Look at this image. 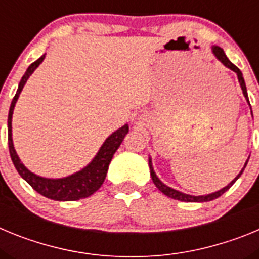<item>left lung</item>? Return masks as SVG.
Masks as SVG:
<instances>
[{"mask_svg":"<svg viewBox=\"0 0 259 259\" xmlns=\"http://www.w3.org/2000/svg\"><path fill=\"white\" fill-rule=\"evenodd\" d=\"M212 52H214V54L217 56V58L219 59V61L223 63L226 67L231 68L232 71H235L237 74V77H239V81H240V85H241V89H242V93H244V96L246 97V100H248V92H246V85H245V81H244V77H242V74H241V71L239 70V68L236 67V66L233 65L232 62L230 61V59L226 57V54H224L223 49L219 47H214L212 48ZM249 101V100H248ZM246 163H248V161H246ZM245 163V166H246ZM245 166H244V168H245ZM149 167H150V176H152V180L153 183L155 184V187H157L159 191L162 192L163 194H166L167 197H171L174 198V200H179V201H184V202H207V201H211V200H215V198H218L219 196H222V194L224 193L226 191H228V189L232 187V184L235 182H236L237 179H239L240 176H241L242 171H244V168L241 170V172L239 174V175L235 178V179L232 180V182L230 183V184L227 185V187H224L223 189H221V191L218 192H215V193H211V194H207V196H191V194H185V193H182V192L179 191H175V189L170 188V187H167V185H164L163 183L161 182V180L158 179L157 175H155L154 170H153V167H152V161L149 159Z\"/></svg>","mask_w":259,"mask_h":259,"instance_id":"obj_1","label":"left lung"}]
</instances>
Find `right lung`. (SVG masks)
Returning <instances> with one entry per match:
<instances>
[{"mask_svg":"<svg viewBox=\"0 0 259 259\" xmlns=\"http://www.w3.org/2000/svg\"><path fill=\"white\" fill-rule=\"evenodd\" d=\"M44 57L45 56L40 57L37 61H35L32 65H29V67L26 71V74L23 75L19 87H18L17 93H15L13 101H11L8 116L9 152H10L13 163L15 166V168H17L18 172H19V175L36 192H38V193L45 196V197L52 198V200L56 201H76L80 200V198H85L89 197V196H92L101 187L105 178H106L107 168H109V164L111 162V158H113L114 153L116 152V149L122 144L124 136L128 134V125H123L122 128H119L118 131L114 132L111 136L107 137L104 145L101 146L100 152L95 157V159L85 168H83L79 172L74 174V175L63 178V179H45V178H40V176L35 175L31 171L27 170L26 167L23 166L19 158H18L15 149H14L13 139H11V118H13V110L14 106H15V102H17L18 97H19L27 79L31 76L32 72L42 62Z\"/></svg>","mask_w":259,"mask_h":259,"instance_id":"1","label":"right lung"}]
</instances>
